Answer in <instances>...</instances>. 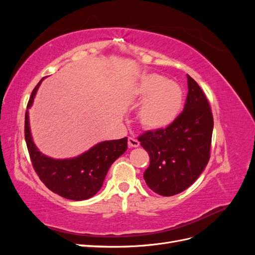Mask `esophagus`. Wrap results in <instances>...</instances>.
Listing matches in <instances>:
<instances>
[{"label":"esophagus","instance_id":"obj_1","mask_svg":"<svg viewBox=\"0 0 255 255\" xmlns=\"http://www.w3.org/2000/svg\"><path fill=\"white\" fill-rule=\"evenodd\" d=\"M128 146H130V148H137V146L139 145V141H138L136 138H134V137H128Z\"/></svg>","mask_w":255,"mask_h":255}]
</instances>
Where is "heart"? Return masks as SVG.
Returning a JSON list of instances; mask_svg holds the SVG:
<instances>
[{
	"label": "heart",
	"instance_id": "heart-1",
	"mask_svg": "<svg viewBox=\"0 0 255 255\" xmlns=\"http://www.w3.org/2000/svg\"><path fill=\"white\" fill-rule=\"evenodd\" d=\"M134 97L143 101L137 118L146 130L166 128L179 117L184 104V91L179 84L159 74H145L133 88Z\"/></svg>",
	"mask_w": 255,
	"mask_h": 255
}]
</instances>
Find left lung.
Listing matches in <instances>:
<instances>
[{
    "label": "left lung",
    "mask_w": 255,
    "mask_h": 255,
    "mask_svg": "<svg viewBox=\"0 0 255 255\" xmlns=\"http://www.w3.org/2000/svg\"><path fill=\"white\" fill-rule=\"evenodd\" d=\"M188 94L183 112L170 126L138 137L150 156L143 173L156 194L170 197L194 184L210 160L214 119L198 83L187 74Z\"/></svg>",
    "instance_id": "obj_1"
}]
</instances>
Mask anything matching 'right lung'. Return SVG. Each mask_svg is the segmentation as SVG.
<instances>
[{"label": "right lung", "mask_w": 255, "mask_h": 255, "mask_svg": "<svg viewBox=\"0 0 255 255\" xmlns=\"http://www.w3.org/2000/svg\"><path fill=\"white\" fill-rule=\"evenodd\" d=\"M42 80L37 84L30 95L27 109L32 106ZM24 136L32 165L39 179L53 192L74 201L94 197L101 189L112 164L128 149V138L125 137L117 140L99 142L74 158L54 159L45 156L37 149L32 139L27 111L25 113Z\"/></svg>", "instance_id": "right-lung-1"}]
</instances>
